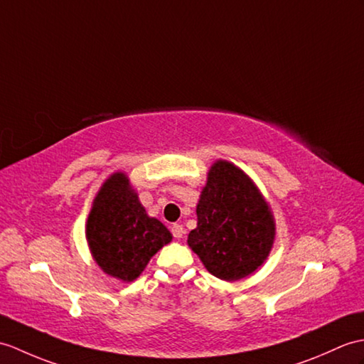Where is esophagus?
I'll return each instance as SVG.
<instances>
[{
    "mask_svg": "<svg viewBox=\"0 0 364 364\" xmlns=\"http://www.w3.org/2000/svg\"><path fill=\"white\" fill-rule=\"evenodd\" d=\"M184 228H183V225H178V223H175L173 226H172V234H173V237L175 239H181L183 235H184Z\"/></svg>",
    "mask_w": 364,
    "mask_h": 364,
    "instance_id": "obj_1",
    "label": "esophagus"
}]
</instances>
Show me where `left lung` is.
<instances>
[{
  "instance_id": "obj_1",
  "label": "left lung",
  "mask_w": 364,
  "mask_h": 364,
  "mask_svg": "<svg viewBox=\"0 0 364 364\" xmlns=\"http://www.w3.org/2000/svg\"><path fill=\"white\" fill-rule=\"evenodd\" d=\"M276 237L272 206L240 167L217 159L197 203V228L189 248L208 272L226 282L247 277L265 264Z\"/></svg>"
}]
</instances>
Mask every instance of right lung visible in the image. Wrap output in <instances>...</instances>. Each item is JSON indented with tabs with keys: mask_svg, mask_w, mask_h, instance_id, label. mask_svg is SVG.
<instances>
[{
	"mask_svg": "<svg viewBox=\"0 0 364 364\" xmlns=\"http://www.w3.org/2000/svg\"><path fill=\"white\" fill-rule=\"evenodd\" d=\"M92 259L108 276L122 282L138 279L172 234L141 205L129 175L112 173L100 186L85 225Z\"/></svg>",
	"mask_w": 364,
	"mask_h": 364,
	"instance_id": "obj_1",
	"label": "right lung"
}]
</instances>
